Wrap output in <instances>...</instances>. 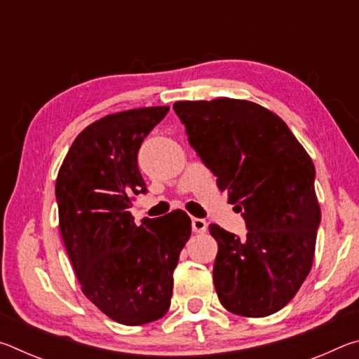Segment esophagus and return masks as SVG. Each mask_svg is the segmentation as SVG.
I'll use <instances>...</instances> for the list:
<instances>
[{"instance_id": "1", "label": "esophagus", "mask_w": 359, "mask_h": 359, "mask_svg": "<svg viewBox=\"0 0 359 359\" xmlns=\"http://www.w3.org/2000/svg\"><path fill=\"white\" fill-rule=\"evenodd\" d=\"M191 228L194 233H205L208 231V223L203 218H191Z\"/></svg>"}]
</instances>
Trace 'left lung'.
Wrapping results in <instances>:
<instances>
[{
    "label": "left lung",
    "mask_w": 359,
    "mask_h": 359,
    "mask_svg": "<svg viewBox=\"0 0 359 359\" xmlns=\"http://www.w3.org/2000/svg\"><path fill=\"white\" fill-rule=\"evenodd\" d=\"M188 142L242 212L244 239L218 224L214 285L222 306L267 317L293 299L312 269L321 220L315 166L287 123L257 102L177 101Z\"/></svg>",
    "instance_id": "obj_1"
}]
</instances>
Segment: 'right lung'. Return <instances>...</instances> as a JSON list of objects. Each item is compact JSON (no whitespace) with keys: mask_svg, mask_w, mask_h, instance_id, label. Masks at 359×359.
Here are the masks:
<instances>
[{"mask_svg":"<svg viewBox=\"0 0 359 359\" xmlns=\"http://www.w3.org/2000/svg\"><path fill=\"white\" fill-rule=\"evenodd\" d=\"M169 106L131 109L88 125L58 171L60 231L83 294L117 323L165 317L172 272L190 239L184 210L135 223L133 196L145 193L137 151Z\"/></svg>","mask_w":359,"mask_h":359,"instance_id":"obj_1","label":"right lung"}]
</instances>
